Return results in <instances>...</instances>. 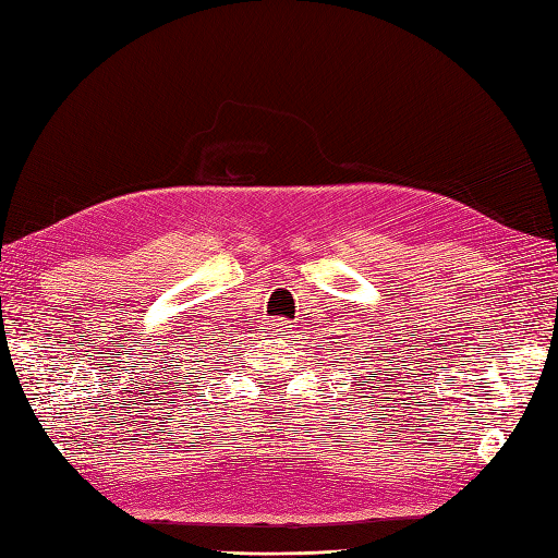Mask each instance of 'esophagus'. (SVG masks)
Returning a JSON list of instances; mask_svg holds the SVG:
<instances>
[{
    "label": "esophagus",
    "mask_w": 558,
    "mask_h": 558,
    "mask_svg": "<svg viewBox=\"0 0 558 558\" xmlns=\"http://www.w3.org/2000/svg\"><path fill=\"white\" fill-rule=\"evenodd\" d=\"M266 330L276 340H288L292 333V322H288V318H272L270 324H266Z\"/></svg>",
    "instance_id": "1"
}]
</instances>
